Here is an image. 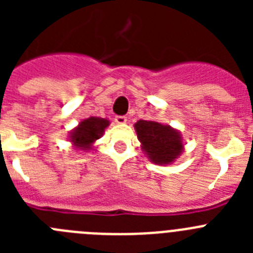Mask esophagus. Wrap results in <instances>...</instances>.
Masks as SVG:
<instances>
[{
    "label": "esophagus",
    "mask_w": 253,
    "mask_h": 253,
    "mask_svg": "<svg viewBox=\"0 0 253 253\" xmlns=\"http://www.w3.org/2000/svg\"><path fill=\"white\" fill-rule=\"evenodd\" d=\"M115 123H116V124H125V123H126V116L116 115L115 116Z\"/></svg>",
    "instance_id": "obj_1"
}]
</instances>
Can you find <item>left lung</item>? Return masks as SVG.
<instances>
[{
  "label": "left lung",
  "mask_w": 253,
  "mask_h": 253,
  "mask_svg": "<svg viewBox=\"0 0 253 253\" xmlns=\"http://www.w3.org/2000/svg\"><path fill=\"white\" fill-rule=\"evenodd\" d=\"M134 126L143 149L153 163H171L182 151L180 134L175 129L147 120H139Z\"/></svg>",
  "instance_id": "1"
}]
</instances>
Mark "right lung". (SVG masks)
I'll list each match as a JSON object with an SVG mask.
<instances>
[{
    "mask_svg": "<svg viewBox=\"0 0 253 253\" xmlns=\"http://www.w3.org/2000/svg\"><path fill=\"white\" fill-rule=\"evenodd\" d=\"M107 125H109V122L101 118H88L73 130L71 139L76 146L87 151L93 140L101 137L102 131Z\"/></svg>",
    "mask_w": 253,
    "mask_h": 253,
    "instance_id": "1",
    "label": "right lung"
}]
</instances>
